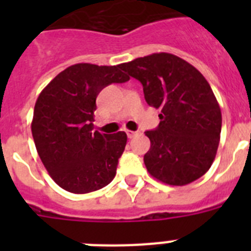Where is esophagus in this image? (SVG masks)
<instances>
[{
  "label": "esophagus",
  "instance_id": "obj_1",
  "mask_svg": "<svg viewBox=\"0 0 251 251\" xmlns=\"http://www.w3.org/2000/svg\"><path fill=\"white\" fill-rule=\"evenodd\" d=\"M126 133H127V136H128V138H133V137L134 136H137V134H139V132L138 130H136V132H134V130H126Z\"/></svg>",
  "mask_w": 251,
  "mask_h": 251
}]
</instances>
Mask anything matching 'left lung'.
Listing matches in <instances>:
<instances>
[{
  "instance_id": "8db88e82",
  "label": "left lung",
  "mask_w": 251,
  "mask_h": 251,
  "mask_svg": "<svg viewBox=\"0 0 251 251\" xmlns=\"http://www.w3.org/2000/svg\"><path fill=\"white\" fill-rule=\"evenodd\" d=\"M143 85L148 105L161 109V122L147 130L145 154L150 175L185 186L206 174L216 156L221 110L211 86L195 66L168 52H156L119 65Z\"/></svg>"
}]
</instances>
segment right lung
<instances>
[{
    "label": "right lung",
    "mask_w": 251,
    "mask_h": 251,
    "mask_svg": "<svg viewBox=\"0 0 251 251\" xmlns=\"http://www.w3.org/2000/svg\"><path fill=\"white\" fill-rule=\"evenodd\" d=\"M128 80L119 65L81 63L66 68L40 93L31 132L49 175L66 191L88 194L114 178L127 134L93 130L95 100L106 85Z\"/></svg>",
    "instance_id": "right-lung-1"
}]
</instances>
